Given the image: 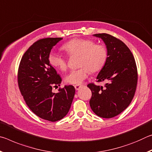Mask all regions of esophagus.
Instances as JSON below:
<instances>
[{
    "label": "esophagus",
    "instance_id": "obj_1",
    "mask_svg": "<svg viewBox=\"0 0 152 152\" xmlns=\"http://www.w3.org/2000/svg\"><path fill=\"white\" fill-rule=\"evenodd\" d=\"M81 87H82V85H80V84H76V85H74V88H75L76 91H78V90Z\"/></svg>",
    "mask_w": 152,
    "mask_h": 152
}]
</instances>
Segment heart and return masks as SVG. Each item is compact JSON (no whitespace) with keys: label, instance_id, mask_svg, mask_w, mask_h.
<instances>
[{"label":"heart","instance_id":"obj_1","mask_svg":"<svg viewBox=\"0 0 152 152\" xmlns=\"http://www.w3.org/2000/svg\"><path fill=\"white\" fill-rule=\"evenodd\" d=\"M63 50L69 55L79 56L78 66L80 68L70 71L65 80L72 84H80L89 74L101 70L106 63L108 53L107 48L102 44H95L94 41L82 38H75L63 45ZM49 62L54 68L61 71L67 69L66 58L59 53L51 51L49 55Z\"/></svg>","mask_w":152,"mask_h":152}]
</instances>
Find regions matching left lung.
<instances>
[{
    "mask_svg": "<svg viewBox=\"0 0 152 152\" xmlns=\"http://www.w3.org/2000/svg\"><path fill=\"white\" fill-rule=\"evenodd\" d=\"M93 36L103 41L108 53L96 80L109 82L104 88L94 84L87 86L92 91L89 103L96 115L109 119L120 114L132 102L137 87V67L130 50L121 41L107 33Z\"/></svg>",
    "mask_w": 152,
    "mask_h": 152,
    "instance_id": "obj_1",
    "label": "left lung"
}]
</instances>
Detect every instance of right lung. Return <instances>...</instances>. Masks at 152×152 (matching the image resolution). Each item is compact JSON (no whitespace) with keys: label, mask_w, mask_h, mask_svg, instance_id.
Wrapping results in <instances>:
<instances>
[{"label":"right lung","mask_w":152,"mask_h":152,"mask_svg":"<svg viewBox=\"0 0 152 152\" xmlns=\"http://www.w3.org/2000/svg\"><path fill=\"white\" fill-rule=\"evenodd\" d=\"M62 38H45L35 42L20 60L18 84L29 109L38 117L49 121H57L68 114L75 88L65 85L58 92L53 86H60L61 77L49 62L51 49Z\"/></svg>","instance_id":"right-lung-1"}]
</instances>
